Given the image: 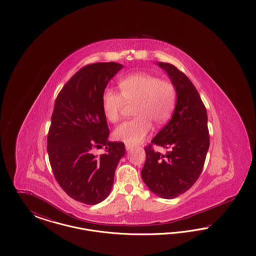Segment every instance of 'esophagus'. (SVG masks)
<instances>
[{"mask_svg": "<svg viewBox=\"0 0 256 256\" xmlns=\"http://www.w3.org/2000/svg\"><path fill=\"white\" fill-rule=\"evenodd\" d=\"M132 148H134V146H132V145H130V144H126V150H130Z\"/></svg>", "mask_w": 256, "mask_h": 256, "instance_id": "esophagus-1", "label": "esophagus"}]
</instances>
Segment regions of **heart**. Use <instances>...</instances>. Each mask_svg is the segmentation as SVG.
Here are the masks:
<instances>
[{"instance_id":"1","label":"heart","mask_w":256,"mask_h":256,"mask_svg":"<svg viewBox=\"0 0 256 256\" xmlns=\"http://www.w3.org/2000/svg\"><path fill=\"white\" fill-rule=\"evenodd\" d=\"M120 92L108 88L102 96L106 119L117 122L126 104H134L130 121L118 126L113 136L116 140L134 145L141 143L152 130V124H163L170 118L176 102V88L166 80L146 73L130 74L119 80Z\"/></svg>"}]
</instances>
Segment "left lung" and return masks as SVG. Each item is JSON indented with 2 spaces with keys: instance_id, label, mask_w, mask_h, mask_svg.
I'll use <instances>...</instances> for the list:
<instances>
[{
  "instance_id": "obj_1",
  "label": "left lung",
  "mask_w": 256,
  "mask_h": 256,
  "mask_svg": "<svg viewBox=\"0 0 256 256\" xmlns=\"http://www.w3.org/2000/svg\"><path fill=\"white\" fill-rule=\"evenodd\" d=\"M176 88V104L169 122L145 146L141 172L148 189L163 198L188 191L200 176L210 144L206 108L192 82L170 63L159 62ZM154 146L168 150L165 155Z\"/></svg>"
}]
</instances>
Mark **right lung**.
I'll list each match as a JSON object with an SVG mask.
<instances>
[{
	"instance_id": "add662e5",
	"label": "right lung",
	"mask_w": 256,
	"mask_h": 256,
	"mask_svg": "<svg viewBox=\"0 0 256 256\" xmlns=\"http://www.w3.org/2000/svg\"><path fill=\"white\" fill-rule=\"evenodd\" d=\"M116 62H98L80 69L64 84L54 102L47 150L54 178L72 198L97 204L110 195L122 142L108 141L110 128L102 108L108 82L122 68ZM102 146L106 152L95 156Z\"/></svg>"
}]
</instances>
